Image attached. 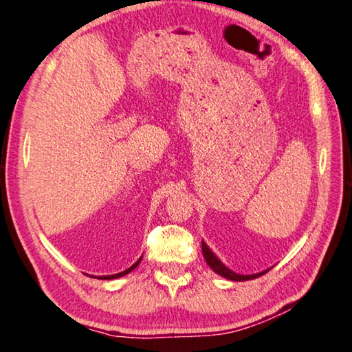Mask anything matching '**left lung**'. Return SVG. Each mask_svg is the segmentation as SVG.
Instances as JSON below:
<instances>
[{"instance_id":"8db88e82","label":"left lung","mask_w":352,"mask_h":352,"mask_svg":"<svg viewBox=\"0 0 352 352\" xmlns=\"http://www.w3.org/2000/svg\"><path fill=\"white\" fill-rule=\"evenodd\" d=\"M202 252H204V256H205V261L206 263H208V266L211 267V270H213L216 274H219V276H222V277H226V278H228V280H235V282H243V280H252V278H256V277H260V276H263V274H266L267 271L271 270H266V271H261V272H256V274H249V276H244V274H236V272H233V271H230L228 270L227 266H224V263H222V261L217 258V256L211 252L210 250V248L206 246V244L202 241Z\"/></svg>"}]
</instances>
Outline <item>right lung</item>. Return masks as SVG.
I'll return each mask as SVG.
<instances>
[{
    "label": "right lung",
    "instance_id": "obj_1",
    "mask_svg": "<svg viewBox=\"0 0 352 352\" xmlns=\"http://www.w3.org/2000/svg\"><path fill=\"white\" fill-rule=\"evenodd\" d=\"M141 260H142V256H141V258H139V260L136 261L135 265L130 266V267H128V270H125V271L119 272V274H113V276H100L98 278H102V280H111V278H117V277H122V276H125V274H128V272H131L133 270H135V267H136L139 263H141Z\"/></svg>",
    "mask_w": 352,
    "mask_h": 352
}]
</instances>
